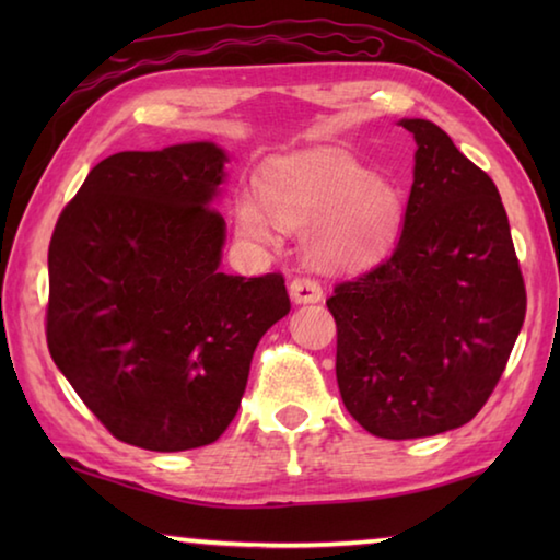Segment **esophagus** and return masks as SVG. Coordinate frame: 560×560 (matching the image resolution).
<instances>
[{"mask_svg": "<svg viewBox=\"0 0 560 560\" xmlns=\"http://www.w3.org/2000/svg\"><path fill=\"white\" fill-rule=\"evenodd\" d=\"M289 291H291V299L296 303H316L324 299V287H320V283L311 277L293 279Z\"/></svg>", "mask_w": 560, "mask_h": 560, "instance_id": "34e87169", "label": "esophagus"}]
</instances>
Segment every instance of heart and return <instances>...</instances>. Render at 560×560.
I'll list each match as a JSON object with an SVG mask.
<instances>
[{"instance_id":"1","label":"heart","mask_w":560,"mask_h":560,"mask_svg":"<svg viewBox=\"0 0 560 560\" xmlns=\"http://www.w3.org/2000/svg\"><path fill=\"white\" fill-rule=\"evenodd\" d=\"M400 197L355 160L308 153L273 160L236 197L234 222L244 240L267 244L279 224L306 230V249L324 267H353L383 254L400 230Z\"/></svg>"}]
</instances>
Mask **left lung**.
I'll return each mask as SVG.
<instances>
[{"label": "left lung", "instance_id": "left-lung-1", "mask_svg": "<svg viewBox=\"0 0 560 560\" xmlns=\"http://www.w3.org/2000/svg\"><path fill=\"white\" fill-rule=\"evenodd\" d=\"M400 126L417 143L400 240L383 264L340 281L326 301L338 328L340 397L385 440L467 424L494 393L526 316L494 179L434 122Z\"/></svg>", "mask_w": 560, "mask_h": 560}]
</instances>
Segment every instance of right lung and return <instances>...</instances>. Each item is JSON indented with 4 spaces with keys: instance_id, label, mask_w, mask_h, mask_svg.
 Here are the masks:
<instances>
[{
    "instance_id": "1",
    "label": "right lung",
    "mask_w": 560,
    "mask_h": 560,
    "mask_svg": "<svg viewBox=\"0 0 560 560\" xmlns=\"http://www.w3.org/2000/svg\"><path fill=\"white\" fill-rule=\"evenodd\" d=\"M214 143L126 150L91 170L49 244L46 343L113 438L212 444L240 410L254 348L289 314L281 273L220 271Z\"/></svg>"
}]
</instances>
